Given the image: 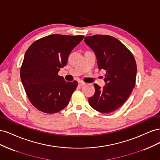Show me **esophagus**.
Masks as SVG:
<instances>
[{"label":"esophagus","instance_id":"esophagus-1","mask_svg":"<svg viewBox=\"0 0 160 160\" xmlns=\"http://www.w3.org/2000/svg\"><path fill=\"white\" fill-rule=\"evenodd\" d=\"M78 85L79 86H83V85H85V83H84V82H83V81H79V83H78Z\"/></svg>","mask_w":160,"mask_h":160}]
</instances>
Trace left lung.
Segmentation results:
<instances>
[{
    "instance_id": "1",
    "label": "left lung",
    "mask_w": 160,
    "mask_h": 160,
    "mask_svg": "<svg viewBox=\"0 0 160 160\" xmlns=\"http://www.w3.org/2000/svg\"><path fill=\"white\" fill-rule=\"evenodd\" d=\"M95 52L99 69L106 71L105 86L94 84L95 92L89 103L101 113H111L122 106L135 87L137 65L131 51L122 42L109 35H96L85 38Z\"/></svg>"
}]
</instances>
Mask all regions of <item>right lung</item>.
Masks as SVG:
<instances>
[{
  "instance_id": "right-lung-1",
  "label": "right lung",
  "mask_w": 160,
  "mask_h": 160,
  "mask_svg": "<svg viewBox=\"0 0 160 160\" xmlns=\"http://www.w3.org/2000/svg\"><path fill=\"white\" fill-rule=\"evenodd\" d=\"M83 37L55 34L35 41L27 50L21 79L28 99L38 110L55 113L68 105L78 83L65 81L58 72Z\"/></svg>"
}]
</instances>
